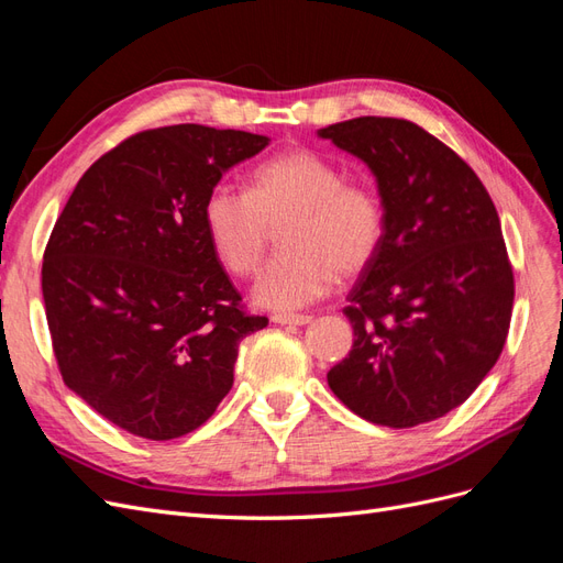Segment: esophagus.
Listing matches in <instances>:
<instances>
[{"label": "esophagus", "instance_id": "34e87169", "mask_svg": "<svg viewBox=\"0 0 563 563\" xmlns=\"http://www.w3.org/2000/svg\"><path fill=\"white\" fill-rule=\"evenodd\" d=\"M272 321L279 323V327H305V323L312 321V317H308V314H272Z\"/></svg>", "mask_w": 563, "mask_h": 563}]
</instances>
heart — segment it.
Wrapping results in <instances>:
<instances>
[{"label": "heart", "mask_w": 563, "mask_h": 563, "mask_svg": "<svg viewBox=\"0 0 563 563\" xmlns=\"http://www.w3.org/2000/svg\"><path fill=\"white\" fill-rule=\"evenodd\" d=\"M209 242L230 272L251 275L261 265L269 228L279 232L282 255L253 284L261 308L294 312L331 291L338 275L362 272L380 249L385 218L368 187L345 183V174L312 150H288L258 164L249 192L216 185L201 203Z\"/></svg>", "instance_id": "obj_1"}]
</instances>
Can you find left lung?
Wrapping results in <instances>:
<instances>
[{"label": "left lung", "mask_w": 563, "mask_h": 563, "mask_svg": "<svg viewBox=\"0 0 563 563\" xmlns=\"http://www.w3.org/2000/svg\"><path fill=\"white\" fill-rule=\"evenodd\" d=\"M376 178L380 249L343 310L354 343L329 373L352 413L416 428L463 404L496 366L515 277L482 180L434 135L395 117L317 131Z\"/></svg>", "instance_id": "1"}]
</instances>
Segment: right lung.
<instances>
[{
    "label": "right lung",
    "mask_w": 563,
    "mask_h": 563,
    "mask_svg": "<svg viewBox=\"0 0 563 563\" xmlns=\"http://www.w3.org/2000/svg\"><path fill=\"white\" fill-rule=\"evenodd\" d=\"M267 135L178 124L131 135L84 174L44 251L42 294L65 385L135 437L207 422L240 343L267 317L240 308L201 223L211 187Z\"/></svg>",
    "instance_id": "right-lung-1"
}]
</instances>
